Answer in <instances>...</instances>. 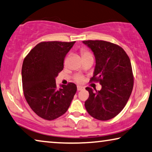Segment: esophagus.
<instances>
[{"instance_id":"34e87169","label":"esophagus","mask_w":152,"mask_h":152,"mask_svg":"<svg viewBox=\"0 0 152 152\" xmlns=\"http://www.w3.org/2000/svg\"><path fill=\"white\" fill-rule=\"evenodd\" d=\"M84 89H85V87H83V86H80V85L77 86V90L78 91H82Z\"/></svg>"}]
</instances>
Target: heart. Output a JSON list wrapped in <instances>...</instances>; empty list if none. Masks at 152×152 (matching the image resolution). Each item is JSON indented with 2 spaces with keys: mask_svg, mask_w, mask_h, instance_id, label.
<instances>
[{
  "mask_svg": "<svg viewBox=\"0 0 152 152\" xmlns=\"http://www.w3.org/2000/svg\"><path fill=\"white\" fill-rule=\"evenodd\" d=\"M81 53H82V56H86V55H89V54H91L89 53V52L85 51V50H82V52H81ZM74 78H75V80L77 81V82H78V83H81L83 80V76L79 75V74H78V75H76Z\"/></svg>",
  "mask_w": 152,
  "mask_h": 152,
  "instance_id": "1",
  "label": "heart"
}]
</instances>
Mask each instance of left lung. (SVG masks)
I'll list each match as a JSON object with an SVG mask.
<instances>
[{"label": "left lung", "instance_id": "obj_1", "mask_svg": "<svg viewBox=\"0 0 152 152\" xmlns=\"http://www.w3.org/2000/svg\"><path fill=\"white\" fill-rule=\"evenodd\" d=\"M96 58L94 74L90 81H99V91L87 87L89 97L85 106L95 119L106 121L117 116L128 102L133 89L132 65L124 50L102 40L83 41Z\"/></svg>", "mask_w": 152, "mask_h": 152}]
</instances>
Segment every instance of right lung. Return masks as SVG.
Segmentation results:
<instances>
[{
  "label": "right lung",
  "mask_w": 152,
  "mask_h": 152,
  "mask_svg": "<svg viewBox=\"0 0 152 152\" xmlns=\"http://www.w3.org/2000/svg\"><path fill=\"white\" fill-rule=\"evenodd\" d=\"M76 42H41L24 58L22 68L24 97L42 118L53 120L69 107L77 87L74 83L56 87V78L63 69L64 58Z\"/></svg>",
  "instance_id": "obj_1"
}]
</instances>
